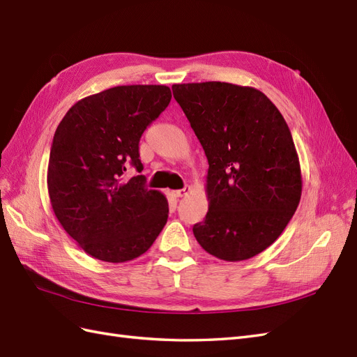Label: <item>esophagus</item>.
I'll list each match as a JSON object with an SVG mask.
<instances>
[{
	"label": "esophagus",
	"mask_w": 357,
	"mask_h": 357,
	"mask_svg": "<svg viewBox=\"0 0 357 357\" xmlns=\"http://www.w3.org/2000/svg\"><path fill=\"white\" fill-rule=\"evenodd\" d=\"M189 192H190V186H185V188H183V189H178V190H171V197H174V198H181V197L188 195Z\"/></svg>",
	"instance_id": "esophagus-1"
}]
</instances>
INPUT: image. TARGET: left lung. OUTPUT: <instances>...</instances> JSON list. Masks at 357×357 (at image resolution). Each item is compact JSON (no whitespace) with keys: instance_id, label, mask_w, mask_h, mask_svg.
I'll return each mask as SVG.
<instances>
[{"instance_id":"8db88e82","label":"left lung","mask_w":357,"mask_h":357,"mask_svg":"<svg viewBox=\"0 0 357 357\" xmlns=\"http://www.w3.org/2000/svg\"><path fill=\"white\" fill-rule=\"evenodd\" d=\"M172 93L208 159V211L193 235L222 261L259 255L282 235L301 199L299 158L284 117L250 86L183 83Z\"/></svg>"}]
</instances>
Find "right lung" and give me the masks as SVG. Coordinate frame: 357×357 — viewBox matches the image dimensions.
Masks as SVG:
<instances>
[{
  "label": "right lung",
  "instance_id": "add662e5",
  "mask_svg": "<svg viewBox=\"0 0 357 357\" xmlns=\"http://www.w3.org/2000/svg\"><path fill=\"white\" fill-rule=\"evenodd\" d=\"M164 84L116 86L75 102L56 128L47 189L53 213L80 248L104 262L121 264L146 253L168 219V201L126 180L129 165L143 169L138 143L164 112Z\"/></svg>",
  "mask_w": 357,
  "mask_h": 357
}]
</instances>
